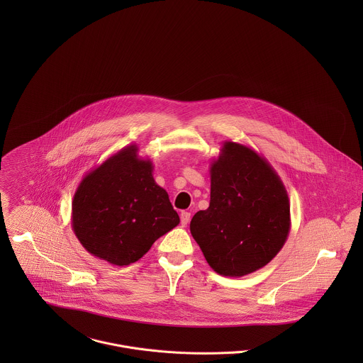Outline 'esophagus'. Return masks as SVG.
Returning a JSON list of instances; mask_svg holds the SVG:
<instances>
[{
  "instance_id": "esophagus-1",
  "label": "esophagus",
  "mask_w": 363,
  "mask_h": 363,
  "mask_svg": "<svg viewBox=\"0 0 363 363\" xmlns=\"http://www.w3.org/2000/svg\"><path fill=\"white\" fill-rule=\"evenodd\" d=\"M180 220H182V225H187V223L190 222V212L182 211V213H180Z\"/></svg>"
}]
</instances>
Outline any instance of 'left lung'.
<instances>
[{
    "label": "left lung",
    "instance_id": "1",
    "mask_svg": "<svg viewBox=\"0 0 363 363\" xmlns=\"http://www.w3.org/2000/svg\"><path fill=\"white\" fill-rule=\"evenodd\" d=\"M211 200L190 232L209 267L225 277H243L267 265L291 229L286 189L255 150L226 141L212 160Z\"/></svg>",
    "mask_w": 363,
    "mask_h": 363
}]
</instances>
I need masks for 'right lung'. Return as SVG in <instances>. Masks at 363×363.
<instances>
[{"instance_id": "1", "label": "right lung", "mask_w": 363, "mask_h": 363, "mask_svg": "<svg viewBox=\"0 0 363 363\" xmlns=\"http://www.w3.org/2000/svg\"><path fill=\"white\" fill-rule=\"evenodd\" d=\"M152 172V162L138 155L137 145H128L82 179L74 194L71 223L92 256L130 265L179 225L180 218Z\"/></svg>"}]
</instances>
